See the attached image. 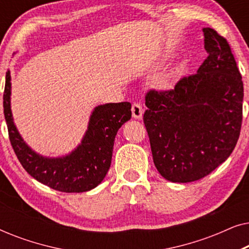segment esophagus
Segmentation results:
<instances>
[{"label":"esophagus","mask_w":249,"mask_h":249,"mask_svg":"<svg viewBox=\"0 0 249 249\" xmlns=\"http://www.w3.org/2000/svg\"><path fill=\"white\" fill-rule=\"evenodd\" d=\"M131 112H132V118L134 119H142V105L138 104V103H134L132 104V107H131Z\"/></svg>","instance_id":"1"}]
</instances>
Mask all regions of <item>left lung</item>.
Listing matches in <instances>:
<instances>
[{"instance_id": "8db88e82", "label": "left lung", "mask_w": 249, "mask_h": 249, "mask_svg": "<svg viewBox=\"0 0 249 249\" xmlns=\"http://www.w3.org/2000/svg\"><path fill=\"white\" fill-rule=\"evenodd\" d=\"M209 55L197 73L172 90H149L144 124L153 161L163 178L192 182L232 153L243 121L244 85L227 39L203 28Z\"/></svg>"}]
</instances>
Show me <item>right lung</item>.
<instances>
[{"label": "right lung", "instance_id": "right-lung-1", "mask_svg": "<svg viewBox=\"0 0 249 249\" xmlns=\"http://www.w3.org/2000/svg\"><path fill=\"white\" fill-rule=\"evenodd\" d=\"M3 108L10 142L23 169L37 181L63 193L88 192L103 181L111 165L117 132L131 118L129 102L97 105L80 144L69 154L50 158L34 151L17 129L11 111L10 70L5 76Z\"/></svg>", "mask_w": 249, "mask_h": 249}]
</instances>
